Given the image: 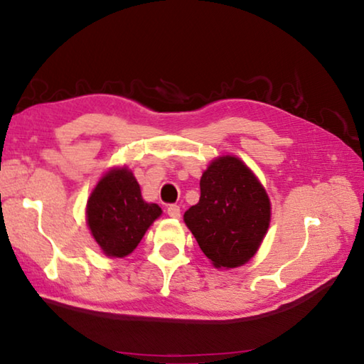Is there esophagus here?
<instances>
[{
  "instance_id": "1",
  "label": "esophagus",
  "mask_w": 364,
  "mask_h": 364,
  "mask_svg": "<svg viewBox=\"0 0 364 364\" xmlns=\"http://www.w3.org/2000/svg\"><path fill=\"white\" fill-rule=\"evenodd\" d=\"M167 213L170 215L171 218H180V217H181L180 205H176V204H170V205L167 207Z\"/></svg>"
}]
</instances>
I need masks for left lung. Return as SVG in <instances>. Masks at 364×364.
I'll use <instances>...</instances> for the list:
<instances>
[{
	"instance_id": "left-lung-1",
	"label": "left lung",
	"mask_w": 364,
	"mask_h": 364,
	"mask_svg": "<svg viewBox=\"0 0 364 364\" xmlns=\"http://www.w3.org/2000/svg\"><path fill=\"white\" fill-rule=\"evenodd\" d=\"M269 215V199L255 175L226 156L204 171L200 199L184 212V221L215 267L236 268L260 247Z\"/></svg>"
}]
</instances>
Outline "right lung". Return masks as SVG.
<instances>
[{"instance_id":"1","label":"right lung","mask_w":364,"mask_h":364,"mask_svg":"<svg viewBox=\"0 0 364 364\" xmlns=\"http://www.w3.org/2000/svg\"><path fill=\"white\" fill-rule=\"evenodd\" d=\"M160 213L157 204L143 200L138 181L127 168L102 176L86 207L90 230L109 257L132 254Z\"/></svg>"}]
</instances>
